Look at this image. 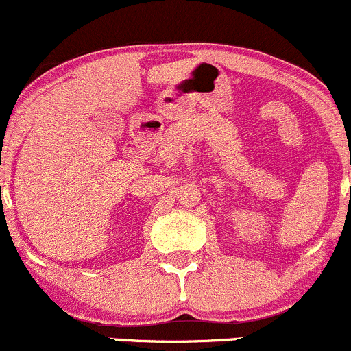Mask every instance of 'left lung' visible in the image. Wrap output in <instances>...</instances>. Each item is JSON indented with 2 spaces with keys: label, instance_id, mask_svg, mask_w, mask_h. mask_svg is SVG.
<instances>
[{
  "label": "left lung",
  "instance_id": "left-lung-1",
  "mask_svg": "<svg viewBox=\"0 0 351 351\" xmlns=\"http://www.w3.org/2000/svg\"><path fill=\"white\" fill-rule=\"evenodd\" d=\"M350 195H351V191H350Z\"/></svg>",
  "mask_w": 351,
  "mask_h": 351
}]
</instances>
